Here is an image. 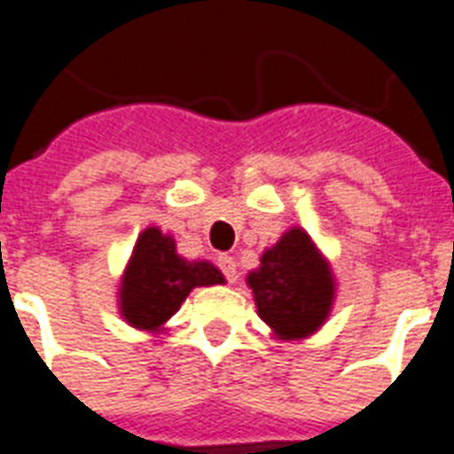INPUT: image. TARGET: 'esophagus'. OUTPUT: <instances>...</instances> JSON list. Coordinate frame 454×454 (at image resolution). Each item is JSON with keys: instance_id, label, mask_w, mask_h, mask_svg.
I'll return each instance as SVG.
<instances>
[{"instance_id": "obj_1", "label": "esophagus", "mask_w": 454, "mask_h": 454, "mask_svg": "<svg viewBox=\"0 0 454 454\" xmlns=\"http://www.w3.org/2000/svg\"><path fill=\"white\" fill-rule=\"evenodd\" d=\"M216 263H219L221 273L226 276L228 283H235V280H238V269H235V259H233V256L219 254V259H216Z\"/></svg>"}]
</instances>
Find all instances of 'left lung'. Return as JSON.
<instances>
[{
    "mask_svg": "<svg viewBox=\"0 0 454 454\" xmlns=\"http://www.w3.org/2000/svg\"><path fill=\"white\" fill-rule=\"evenodd\" d=\"M256 310L276 339H303L327 320L334 301V278L313 240L290 228L247 276Z\"/></svg>",
    "mask_w": 454,
    "mask_h": 454,
    "instance_id": "left-lung-1",
    "label": "left lung"
}]
</instances>
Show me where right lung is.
Wrapping results in <instances>:
<instances>
[{"label": "right lung", "instance_id": "add662e5", "mask_svg": "<svg viewBox=\"0 0 454 454\" xmlns=\"http://www.w3.org/2000/svg\"><path fill=\"white\" fill-rule=\"evenodd\" d=\"M226 283L207 262H185L171 235L155 226L138 235L120 285V313L131 327L157 332L169 320L192 287Z\"/></svg>", "mask_w": 454, "mask_h": 454}]
</instances>
